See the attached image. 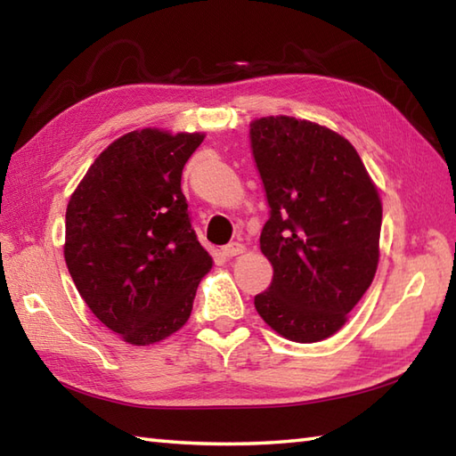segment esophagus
I'll return each instance as SVG.
<instances>
[{
  "label": "esophagus",
  "mask_w": 456,
  "mask_h": 456,
  "mask_svg": "<svg viewBox=\"0 0 456 456\" xmlns=\"http://www.w3.org/2000/svg\"><path fill=\"white\" fill-rule=\"evenodd\" d=\"M240 253H245V247L240 245V243H229V245H225V247L221 248V255L225 256V258H233V256H237Z\"/></svg>",
  "instance_id": "obj_1"
}]
</instances>
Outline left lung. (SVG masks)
Listing matches in <instances>:
<instances>
[{"instance_id": "obj_1", "label": "left lung", "mask_w": 456, "mask_h": 456, "mask_svg": "<svg viewBox=\"0 0 456 456\" xmlns=\"http://www.w3.org/2000/svg\"><path fill=\"white\" fill-rule=\"evenodd\" d=\"M250 149L270 208L260 250L274 268L255 307L289 341H323L372 284L380 196L353 144L317 123L256 119Z\"/></svg>"}]
</instances>
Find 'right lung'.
I'll return each mask as SVG.
<instances>
[{"mask_svg": "<svg viewBox=\"0 0 456 456\" xmlns=\"http://www.w3.org/2000/svg\"><path fill=\"white\" fill-rule=\"evenodd\" d=\"M201 141V133L159 129L123 134L68 201V273L92 314L131 345L176 333L211 268L180 188Z\"/></svg>", "mask_w": 456, "mask_h": 456, "instance_id": "add662e5", "label": "right lung"}]
</instances>
